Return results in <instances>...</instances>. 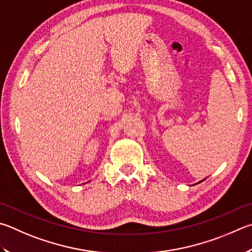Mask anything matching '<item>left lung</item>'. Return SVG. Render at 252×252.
I'll use <instances>...</instances> for the list:
<instances>
[{"label":"left lung","instance_id":"8db88e82","mask_svg":"<svg viewBox=\"0 0 252 252\" xmlns=\"http://www.w3.org/2000/svg\"><path fill=\"white\" fill-rule=\"evenodd\" d=\"M204 180H205V178H204ZM204 180H203V181H204ZM203 181H200V182H203ZM200 182H198V183H200ZM194 185H196V184H194Z\"/></svg>","mask_w":252,"mask_h":252}]
</instances>
